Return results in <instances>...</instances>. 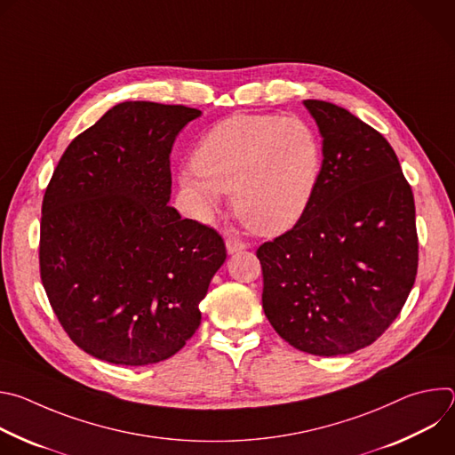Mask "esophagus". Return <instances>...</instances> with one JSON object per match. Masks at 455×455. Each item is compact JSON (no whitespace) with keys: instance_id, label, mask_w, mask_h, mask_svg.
<instances>
[{"instance_id":"1","label":"esophagus","mask_w":455,"mask_h":455,"mask_svg":"<svg viewBox=\"0 0 455 455\" xmlns=\"http://www.w3.org/2000/svg\"><path fill=\"white\" fill-rule=\"evenodd\" d=\"M248 244L244 243V241H241V239H237V237H234V235H228L227 237V250H228V253H235V251H239V250H244Z\"/></svg>"}]
</instances>
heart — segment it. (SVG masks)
<instances>
[{"label":"heart","mask_w":455,"mask_h":455,"mask_svg":"<svg viewBox=\"0 0 455 455\" xmlns=\"http://www.w3.org/2000/svg\"><path fill=\"white\" fill-rule=\"evenodd\" d=\"M192 165L181 171L180 183L200 218L220 207L221 192H232V209L246 227L277 234L307 211L322 148L300 116L234 115L202 137Z\"/></svg>","instance_id":"heart-1"}]
</instances>
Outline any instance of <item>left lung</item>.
I'll list each match as a JSON object with an SVG mask.
<instances>
[{
    "label": "left lung",
    "mask_w": 455,
    "mask_h": 455,
    "mask_svg": "<svg viewBox=\"0 0 455 455\" xmlns=\"http://www.w3.org/2000/svg\"><path fill=\"white\" fill-rule=\"evenodd\" d=\"M304 106L323 139L316 188L293 228L255 253L277 335L299 351L339 356L376 342L414 286V194L376 129L331 102Z\"/></svg>",
    "instance_id": "8db88e82"
}]
</instances>
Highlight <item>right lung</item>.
Listing matches in <instances>:
<instances>
[{
    "label": "right lung",
    "instance_id": "add662e5",
    "mask_svg": "<svg viewBox=\"0 0 455 455\" xmlns=\"http://www.w3.org/2000/svg\"><path fill=\"white\" fill-rule=\"evenodd\" d=\"M200 113L116 104L72 140L44 190L41 283L62 330L99 360L158 363L200 326L225 241L167 205L172 144Z\"/></svg>",
    "mask_w": 455,
    "mask_h": 455
}]
</instances>
